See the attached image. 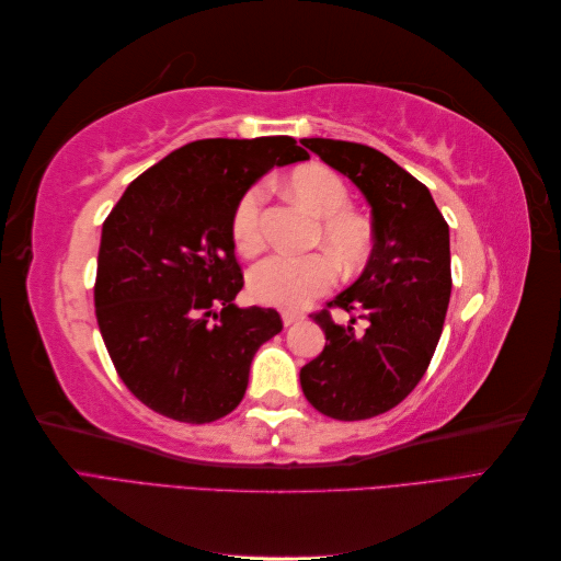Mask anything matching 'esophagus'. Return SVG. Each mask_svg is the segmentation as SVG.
<instances>
[{"mask_svg": "<svg viewBox=\"0 0 561 561\" xmlns=\"http://www.w3.org/2000/svg\"><path fill=\"white\" fill-rule=\"evenodd\" d=\"M280 318H283V325H285V328H290V325H295V322L304 320V313L285 309V311H280Z\"/></svg>", "mask_w": 561, "mask_h": 561, "instance_id": "1", "label": "esophagus"}]
</instances>
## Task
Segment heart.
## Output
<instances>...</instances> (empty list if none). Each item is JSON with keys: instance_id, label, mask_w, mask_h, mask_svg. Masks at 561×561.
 <instances>
[{"instance_id": "heart-1", "label": "heart", "mask_w": 561, "mask_h": 561, "mask_svg": "<svg viewBox=\"0 0 561 561\" xmlns=\"http://www.w3.org/2000/svg\"><path fill=\"white\" fill-rule=\"evenodd\" d=\"M287 190L311 215L320 217L316 243L325 245L344 271L360 268L375 243V231L365 217L348 208L344 180L325 165H301L287 178ZM264 186L250 190L236 203L231 217V239L243 257H252L264 245ZM332 256V257H333ZM331 257V259H332ZM325 252L311 254H268L248 274L250 295L280 309H301L316 297L325 295L336 280V264Z\"/></svg>"}]
</instances>
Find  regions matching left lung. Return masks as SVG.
<instances>
[{
    "label": "left lung",
    "mask_w": 561,
    "mask_h": 561,
    "mask_svg": "<svg viewBox=\"0 0 561 561\" xmlns=\"http://www.w3.org/2000/svg\"><path fill=\"white\" fill-rule=\"evenodd\" d=\"M304 147L346 175L371 206L369 262L348 290L311 313L325 348L299 371L301 390L320 414L363 421L393 410L426 375L443 334L451 295L449 227L426 184L379 149L307 138ZM330 308L352 313L336 327ZM364 320V330L354 328Z\"/></svg>",
    "instance_id": "8db88e82"
}]
</instances>
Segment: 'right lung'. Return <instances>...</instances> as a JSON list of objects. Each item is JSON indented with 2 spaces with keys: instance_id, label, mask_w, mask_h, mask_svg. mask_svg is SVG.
Instances as JSON below:
<instances>
[{
  "instance_id": "right-lung-1",
  "label": "right lung",
  "mask_w": 561,
  "mask_h": 561,
  "mask_svg": "<svg viewBox=\"0 0 561 561\" xmlns=\"http://www.w3.org/2000/svg\"><path fill=\"white\" fill-rule=\"evenodd\" d=\"M307 159L290 135L196 140L135 178L107 215L95 318L118 377L149 410L210 423L243 400L254 353L283 320L233 304V208L271 168Z\"/></svg>"
}]
</instances>
